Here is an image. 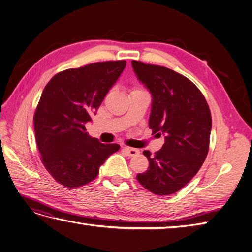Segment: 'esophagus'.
Here are the masks:
<instances>
[{
	"label": "esophagus",
	"instance_id": "esophagus-1",
	"mask_svg": "<svg viewBox=\"0 0 252 252\" xmlns=\"http://www.w3.org/2000/svg\"><path fill=\"white\" fill-rule=\"evenodd\" d=\"M123 151L128 157H135L140 154V150L139 149H135V148H131V147H123Z\"/></svg>",
	"mask_w": 252,
	"mask_h": 252
}]
</instances>
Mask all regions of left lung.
Instances as JSON below:
<instances>
[{
  "label": "left lung",
  "mask_w": 252,
  "mask_h": 252,
  "mask_svg": "<svg viewBox=\"0 0 252 252\" xmlns=\"http://www.w3.org/2000/svg\"><path fill=\"white\" fill-rule=\"evenodd\" d=\"M138 80L151 94L149 128L164 134L162 149L148 158V169L136 175L141 185L158 195L179 191L202 167L209 149L211 114L194 84L169 68L132 61Z\"/></svg>",
  "instance_id": "8db88e82"
}]
</instances>
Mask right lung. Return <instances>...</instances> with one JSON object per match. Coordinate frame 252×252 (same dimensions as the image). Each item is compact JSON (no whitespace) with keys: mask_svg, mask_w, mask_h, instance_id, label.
<instances>
[{"mask_svg":"<svg viewBox=\"0 0 252 252\" xmlns=\"http://www.w3.org/2000/svg\"><path fill=\"white\" fill-rule=\"evenodd\" d=\"M126 61L89 64L56 74L37 104L34 133L45 168L61 185L75 188L94 180L118 144L90 138L85 124L123 72Z\"/></svg>","mask_w":252,"mask_h":252,"instance_id":"obj_1","label":"right lung"}]
</instances>
